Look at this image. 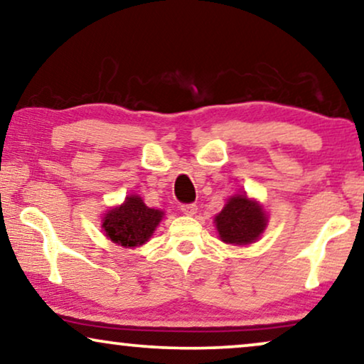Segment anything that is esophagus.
Here are the masks:
<instances>
[{
    "label": "esophagus",
    "mask_w": 364,
    "mask_h": 364,
    "mask_svg": "<svg viewBox=\"0 0 364 364\" xmlns=\"http://www.w3.org/2000/svg\"><path fill=\"white\" fill-rule=\"evenodd\" d=\"M181 210L186 213V215L193 217L197 213V205L196 203H183V205H181Z\"/></svg>",
    "instance_id": "esophagus-1"
}]
</instances>
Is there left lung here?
<instances>
[{
	"mask_svg": "<svg viewBox=\"0 0 364 364\" xmlns=\"http://www.w3.org/2000/svg\"><path fill=\"white\" fill-rule=\"evenodd\" d=\"M267 212L247 193L228 198L222 212L215 215V227L222 242L232 245H248L260 238L267 228Z\"/></svg>",
	"mask_w": 364,
	"mask_h": 364,
	"instance_id": "left-lung-1",
	"label": "left lung"
}]
</instances>
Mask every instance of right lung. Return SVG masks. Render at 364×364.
<instances>
[{
    "instance_id": "obj_1",
    "label": "right lung",
    "mask_w": 364,
    "mask_h": 364,
    "mask_svg": "<svg viewBox=\"0 0 364 364\" xmlns=\"http://www.w3.org/2000/svg\"><path fill=\"white\" fill-rule=\"evenodd\" d=\"M162 217V210L149 208L139 196H129L122 205L104 213L102 230L109 240L117 245L141 247L149 242Z\"/></svg>"
}]
</instances>
